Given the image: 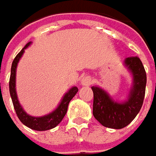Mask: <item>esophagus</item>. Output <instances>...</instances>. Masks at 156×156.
Masks as SVG:
<instances>
[{
    "label": "esophagus",
    "mask_w": 156,
    "mask_h": 156,
    "mask_svg": "<svg viewBox=\"0 0 156 156\" xmlns=\"http://www.w3.org/2000/svg\"><path fill=\"white\" fill-rule=\"evenodd\" d=\"M91 82H92V80L90 76H85L81 79V84L84 86H89L91 84Z\"/></svg>",
    "instance_id": "34e87169"
}]
</instances>
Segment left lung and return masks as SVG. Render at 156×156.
I'll return each instance as SVG.
<instances>
[{
	"label": "left lung",
	"instance_id": "8db88e82",
	"mask_svg": "<svg viewBox=\"0 0 156 156\" xmlns=\"http://www.w3.org/2000/svg\"><path fill=\"white\" fill-rule=\"evenodd\" d=\"M126 67L133 75V85L127 99L119 103L98 86H92L94 118L102 126L113 129H121L132 122L139 113L145 97L147 75L138 57L126 58Z\"/></svg>",
	"mask_w": 156,
	"mask_h": 156
}]
</instances>
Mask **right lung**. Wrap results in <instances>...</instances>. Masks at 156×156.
<instances>
[{
	"instance_id": "1",
	"label": "right lung",
	"mask_w": 156,
	"mask_h": 156,
	"mask_svg": "<svg viewBox=\"0 0 156 156\" xmlns=\"http://www.w3.org/2000/svg\"><path fill=\"white\" fill-rule=\"evenodd\" d=\"M31 42L28 43L24 46V48L20 51L16 55V57L15 58L12 66H11V74L10 78H9V92H10L11 98H12V102L14 105V108L16 110L17 117L21 120V122L25 125L26 126L30 127L33 130H37V131H45V130H49L51 128H54L62 121V119H64L65 115L67 112V108L68 105L70 103L72 98L76 95V93L78 92V87L73 86L71 87L69 91H67L65 94L64 98H62V101L60 102V104L58 105L56 110H54L53 112L42 117H33L29 115L28 113L24 111L22 107V105H20L18 98H17L16 91V67L17 64L20 60V58H22L24 50L29 47L30 45Z\"/></svg>"
}]
</instances>
